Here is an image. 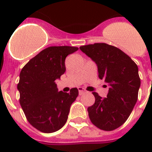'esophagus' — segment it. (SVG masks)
Returning a JSON list of instances; mask_svg holds the SVG:
<instances>
[{
  "label": "esophagus",
  "mask_w": 152,
  "mask_h": 152,
  "mask_svg": "<svg viewBox=\"0 0 152 152\" xmlns=\"http://www.w3.org/2000/svg\"><path fill=\"white\" fill-rule=\"evenodd\" d=\"M78 90H79V94L80 95V96H82V95H83L84 93H86L85 89L82 88V87H79V88H78Z\"/></svg>",
  "instance_id": "esophagus-1"
}]
</instances>
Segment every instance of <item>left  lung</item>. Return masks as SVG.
I'll list each match as a JSON object with an SVG mask.
<instances>
[{
    "label": "left lung",
    "instance_id": "1",
    "mask_svg": "<svg viewBox=\"0 0 152 152\" xmlns=\"http://www.w3.org/2000/svg\"><path fill=\"white\" fill-rule=\"evenodd\" d=\"M79 48L97 65L99 77L110 87L104 99L93 93L96 101L87 108L90 121L100 129H115L125 123L137 101L140 86L137 65L121 50L108 44Z\"/></svg>",
    "mask_w": 152,
    "mask_h": 152
}]
</instances>
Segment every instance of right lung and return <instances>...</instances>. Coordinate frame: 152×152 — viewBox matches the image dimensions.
Returning <instances> with one entry per match:
<instances>
[{
  "instance_id": "obj_1",
  "label": "right lung",
  "mask_w": 152,
  "mask_h": 152,
  "mask_svg": "<svg viewBox=\"0 0 152 152\" xmlns=\"http://www.w3.org/2000/svg\"><path fill=\"white\" fill-rule=\"evenodd\" d=\"M78 49L48 47L21 70L18 85L20 104L31 125L42 132H54L65 125L70 106L79 95L77 88H72L69 93L58 91L55 82L66 70L65 58Z\"/></svg>"
}]
</instances>
